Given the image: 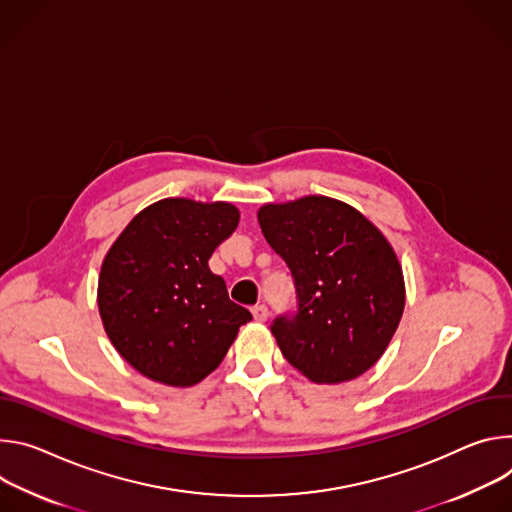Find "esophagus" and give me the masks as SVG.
<instances>
[{
    "instance_id": "34e87169",
    "label": "esophagus",
    "mask_w": 512,
    "mask_h": 512,
    "mask_svg": "<svg viewBox=\"0 0 512 512\" xmlns=\"http://www.w3.org/2000/svg\"><path fill=\"white\" fill-rule=\"evenodd\" d=\"M252 315L256 321H266L268 319V307L266 305H256L252 307Z\"/></svg>"
}]
</instances>
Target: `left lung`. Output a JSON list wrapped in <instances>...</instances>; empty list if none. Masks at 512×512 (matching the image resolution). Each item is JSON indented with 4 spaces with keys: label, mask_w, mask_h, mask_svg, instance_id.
<instances>
[{
    "label": "left lung",
    "mask_w": 512,
    "mask_h": 512,
    "mask_svg": "<svg viewBox=\"0 0 512 512\" xmlns=\"http://www.w3.org/2000/svg\"><path fill=\"white\" fill-rule=\"evenodd\" d=\"M258 223L295 287V311L270 325L282 356L313 382L364 374L405 309L403 270L386 238L354 207L317 195L264 205Z\"/></svg>",
    "instance_id": "left-lung-1"
}]
</instances>
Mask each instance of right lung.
<instances>
[{
  "label": "right lung",
  "instance_id": "1",
  "mask_svg": "<svg viewBox=\"0 0 512 512\" xmlns=\"http://www.w3.org/2000/svg\"><path fill=\"white\" fill-rule=\"evenodd\" d=\"M238 221L230 203L162 199L109 248L97 289L101 321L122 358L150 380L197 384L252 319L207 264Z\"/></svg>",
  "mask_w": 512,
  "mask_h": 512
}]
</instances>
